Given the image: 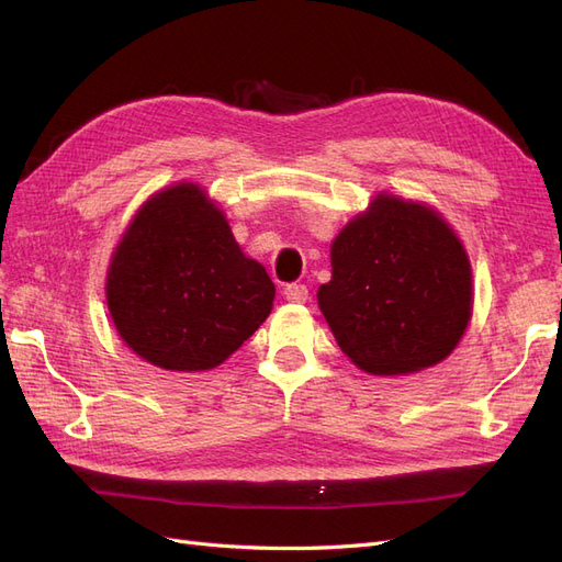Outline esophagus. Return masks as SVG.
Listing matches in <instances>:
<instances>
[{
  "instance_id": "obj_1",
  "label": "esophagus",
  "mask_w": 562,
  "mask_h": 562,
  "mask_svg": "<svg viewBox=\"0 0 562 562\" xmlns=\"http://www.w3.org/2000/svg\"><path fill=\"white\" fill-rule=\"evenodd\" d=\"M283 295H285L288 302H295V304H304L310 300V291H307V285H304V283H288Z\"/></svg>"
}]
</instances>
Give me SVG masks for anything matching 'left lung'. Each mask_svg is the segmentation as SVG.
<instances>
[{
    "label": "left lung",
    "mask_w": 562,
    "mask_h": 562,
    "mask_svg": "<svg viewBox=\"0 0 562 562\" xmlns=\"http://www.w3.org/2000/svg\"><path fill=\"white\" fill-rule=\"evenodd\" d=\"M318 307L349 359L370 375L440 363L471 318V265L440 213L378 194L335 236Z\"/></svg>",
    "instance_id": "left-lung-1"
}]
</instances>
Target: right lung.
I'll use <instances>...</instances> for the list:
<instances>
[{"mask_svg":"<svg viewBox=\"0 0 562 562\" xmlns=\"http://www.w3.org/2000/svg\"><path fill=\"white\" fill-rule=\"evenodd\" d=\"M274 293L267 269L246 258L223 211L192 182L143 203L105 283L126 347L178 372L225 363L269 316Z\"/></svg>","mask_w":562,"mask_h":562,"instance_id":"right-lung-1","label":"right lung"}]
</instances>
